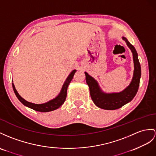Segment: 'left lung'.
Segmentation results:
<instances>
[{
	"label": "left lung",
	"mask_w": 156,
	"mask_h": 156,
	"mask_svg": "<svg viewBox=\"0 0 156 156\" xmlns=\"http://www.w3.org/2000/svg\"><path fill=\"white\" fill-rule=\"evenodd\" d=\"M122 39L126 41L128 46L131 49L134 63V76L131 83L126 89L120 93L106 94L102 92L97 81L87 72H85L86 82L89 87L90 97L95 105L102 109L115 110L122 107L133 99L139 88L141 77V67L138 60L137 51L126 37H123Z\"/></svg>",
	"instance_id": "1"
}]
</instances>
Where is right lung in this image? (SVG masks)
Masks as SVG:
<instances>
[{
  "instance_id": "add662e5",
  "label": "right lung",
  "mask_w": 156,
  "mask_h": 156,
  "mask_svg": "<svg viewBox=\"0 0 156 156\" xmlns=\"http://www.w3.org/2000/svg\"><path fill=\"white\" fill-rule=\"evenodd\" d=\"M75 71L76 70H73L69 74V75L68 76L66 81H65V83H64V84L62 87V90H61L59 95L56 98H55L54 99L49 101V102H45V103H44V104H40V105L34 104V103H32V102L26 101V100L24 99L23 98H22L20 95H19L17 90H16V89H15V87L13 83H12V88L16 97L18 98V100L20 101L24 105H25L26 107H28L30 108H32L34 110V111L42 112L52 111L60 107L61 106L63 105V102H65L66 97H67V90L68 85H69L70 82L72 80V79H73Z\"/></svg>"
}]
</instances>
